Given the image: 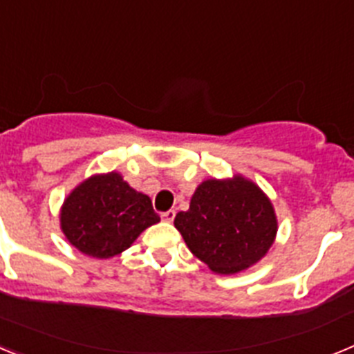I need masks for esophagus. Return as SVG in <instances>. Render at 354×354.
<instances>
[{
    "label": "esophagus",
    "instance_id": "1",
    "mask_svg": "<svg viewBox=\"0 0 354 354\" xmlns=\"http://www.w3.org/2000/svg\"><path fill=\"white\" fill-rule=\"evenodd\" d=\"M161 218H162V221H168V223H171V221H174V218H175V211H174V209H170V211L162 212Z\"/></svg>",
    "mask_w": 354,
    "mask_h": 354
}]
</instances>
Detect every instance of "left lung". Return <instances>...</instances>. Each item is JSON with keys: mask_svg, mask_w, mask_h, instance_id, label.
<instances>
[{"mask_svg": "<svg viewBox=\"0 0 354 354\" xmlns=\"http://www.w3.org/2000/svg\"><path fill=\"white\" fill-rule=\"evenodd\" d=\"M174 223L193 255L220 274L237 273L261 261L278 230L271 200L243 175L204 180L189 209L175 216Z\"/></svg>", "mask_w": 354, "mask_h": 354, "instance_id": "left-lung-1", "label": "left lung"}]
</instances>
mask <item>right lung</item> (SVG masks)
<instances>
[{"label": "right lung", "mask_w": 354, "mask_h": 354, "mask_svg": "<svg viewBox=\"0 0 354 354\" xmlns=\"http://www.w3.org/2000/svg\"><path fill=\"white\" fill-rule=\"evenodd\" d=\"M158 221L149 196L133 189L117 171L83 180L65 198L60 212L68 243L95 259L115 257Z\"/></svg>", "instance_id": "obj_1"}]
</instances>
